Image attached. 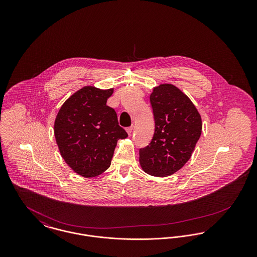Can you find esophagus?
I'll return each instance as SVG.
<instances>
[{"label":"esophagus","mask_w":257,"mask_h":257,"mask_svg":"<svg viewBox=\"0 0 257 257\" xmlns=\"http://www.w3.org/2000/svg\"><path fill=\"white\" fill-rule=\"evenodd\" d=\"M132 131H133V127H132V126L127 127V128H126V132L128 133V135L132 134Z\"/></svg>","instance_id":"34e87169"}]
</instances>
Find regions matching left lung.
Listing matches in <instances>:
<instances>
[{"instance_id": "obj_1", "label": "left lung", "mask_w": 257, "mask_h": 257, "mask_svg": "<svg viewBox=\"0 0 257 257\" xmlns=\"http://www.w3.org/2000/svg\"><path fill=\"white\" fill-rule=\"evenodd\" d=\"M150 103L155 131L150 144L140 149V164L152 176H169L191 158L201 135V116L190 98L171 84L154 87Z\"/></svg>"}]
</instances>
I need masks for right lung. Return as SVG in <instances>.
Masks as SVG:
<instances>
[{"mask_svg":"<svg viewBox=\"0 0 257 257\" xmlns=\"http://www.w3.org/2000/svg\"><path fill=\"white\" fill-rule=\"evenodd\" d=\"M113 88L82 87L59 110L54 133L61 157L76 173L95 177L110 166L119 139L128 137L115 110L107 106Z\"/></svg>","mask_w":257,"mask_h":257,"instance_id":"1","label":"right lung"}]
</instances>
